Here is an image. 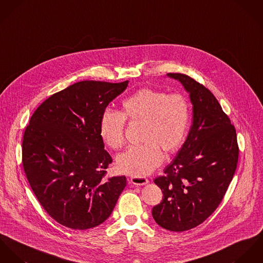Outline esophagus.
Wrapping results in <instances>:
<instances>
[{"label": "esophagus", "mask_w": 263, "mask_h": 263, "mask_svg": "<svg viewBox=\"0 0 263 263\" xmlns=\"http://www.w3.org/2000/svg\"><path fill=\"white\" fill-rule=\"evenodd\" d=\"M130 180L135 185H144L148 182V179L146 177H142V176H132L130 178Z\"/></svg>", "instance_id": "34e87169"}]
</instances>
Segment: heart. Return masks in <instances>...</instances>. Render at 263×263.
I'll return each mask as SVG.
<instances>
[{"mask_svg":"<svg viewBox=\"0 0 263 263\" xmlns=\"http://www.w3.org/2000/svg\"><path fill=\"white\" fill-rule=\"evenodd\" d=\"M123 111L107 109L103 112L99 134L103 142L118 149L125 141L126 119L142 122L140 145L128 147L116 157L118 172L132 176L152 173L166 154L175 152L182 144L191 117L187 100L180 93L144 88L122 103Z\"/></svg>","mask_w":263,"mask_h":263,"instance_id":"b5f03b06","label":"heart"}]
</instances>
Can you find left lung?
<instances>
[{
  "instance_id": "obj_1",
  "label": "left lung",
  "mask_w": 263,
  "mask_h": 263,
  "mask_svg": "<svg viewBox=\"0 0 263 263\" xmlns=\"http://www.w3.org/2000/svg\"><path fill=\"white\" fill-rule=\"evenodd\" d=\"M190 92L193 125L164 175L154 179L163 199L152 209L162 228L182 232L205 221L222 202L239 156L234 125L210 89L183 73H167Z\"/></svg>"
}]
</instances>
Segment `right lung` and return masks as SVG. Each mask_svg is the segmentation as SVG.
<instances>
[{
  "label": "right lung",
  "mask_w": 263,
  "mask_h": 263,
  "mask_svg": "<svg viewBox=\"0 0 263 263\" xmlns=\"http://www.w3.org/2000/svg\"><path fill=\"white\" fill-rule=\"evenodd\" d=\"M128 83H76L46 99L25 129L22 163L30 186L47 214L67 228L102 224L126 186L125 176L106 177L113 160L99 125Z\"/></svg>",
  "instance_id": "1"
}]
</instances>
